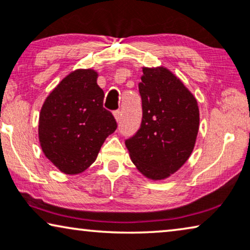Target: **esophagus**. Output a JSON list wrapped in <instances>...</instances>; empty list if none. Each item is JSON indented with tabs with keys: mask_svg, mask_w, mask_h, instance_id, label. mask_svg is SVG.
<instances>
[{
	"mask_svg": "<svg viewBox=\"0 0 250 250\" xmlns=\"http://www.w3.org/2000/svg\"><path fill=\"white\" fill-rule=\"evenodd\" d=\"M114 116H115L116 121L119 122V121H121V117H122V111H121V110H116V111L114 112Z\"/></svg>",
	"mask_w": 250,
	"mask_h": 250,
	"instance_id": "1",
	"label": "esophagus"
}]
</instances>
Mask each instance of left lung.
<instances>
[{
    "instance_id": "8db88e82",
    "label": "left lung",
    "mask_w": 250,
    "mask_h": 250,
    "mask_svg": "<svg viewBox=\"0 0 250 250\" xmlns=\"http://www.w3.org/2000/svg\"><path fill=\"white\" fill-rule=\"evenodd\" d=\"M141 127L125 141L133 164L152 181L165 180L189 159L199 131L193 94L165 67L142 68Z\"/></svg>"
}]
</instances>
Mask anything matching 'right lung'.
Here are the masks:
<instances>
[{
	"label": "right lung",
	"mask_w": 250,
	"mask_h": 250,
	"mask_svg": "<svg viewBox=\"0 0 250 250\" xmlns=\"http://www.w3.org/2000/svg\"><path fill=\"white\" fill-rule=\"evenodd\" d=\"M93 69H76L47 95L40 112L39 140L47 159L68 175L83 173L117 128L104 108V93Z\"/></svg>",
	"instance_id": "obj_1"
}]
</instances>
